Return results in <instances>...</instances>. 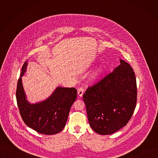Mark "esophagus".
<instances>
[{
	"instance_id": "esophagus-1",
	"label": "esophagus",
	"mask_w": 158,
	"mask_h": 158,
	"mask_svg": "<svg viewBox=\"0 0 158 158\" xmlns=\"http://www.w3.org/2000/svg\"><path fill=\"white\" fill-rule=\"evenodd\" d=\"M84 89L82 87H79L78 89H77V94H78V96L79 97H82V95H83V93H84Z\"/></svg>"
}]
</instances>
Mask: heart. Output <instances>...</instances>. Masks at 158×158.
<instances>
[{
  "label": "heart",
  "instance_id": "1",
  "mask_svg": "<svg viewBox=\"0 0 158 158\" xmlns=\"http://www.w3.org/2000/svg\"><path fill=\"white\" fill-rule=\"evenodd\" d=\"M101 69H98L96 72H94L93 74H92V76H91V79H96L99 74H100V73H101Z\"/></svg>",
  "mask_w": 158,
  "mask_h": 158
}]
</instances>
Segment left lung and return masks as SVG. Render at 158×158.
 I'll return each mask as SVG.
<instances>
[{"instance_id": "left-lung-1", "label": "left lung", "mask_w": 158, "mask_h": 158, "mask_svg": "<svg viewBox=\"0 0 158 158\" xmlns=\"http://www.w3.org/2000/svg\"><path fill=\"white\" fill-rule=\"evenodd\" d=\"M88 121L98 134L108 135L125 126L132 117L137 101L135 74L131 65L120 59V65L83 95Z\"/></svg>"}]
</instances>
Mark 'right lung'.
<instances>
[{"mask_svg":"<svg viewBox=\"0 0 158 158\" xmlns=\"http://www.w3.org/2000/svg\"><path fill=\"white\" fill-rule=\"evenodd\" d=\"M27 66V60L22 66L16 91L17 106L22 120L27 126L40 134L59 133L65 126L70 109L77 98V90L74 87L58 86L49 98L32 104L27 99L22 82Z\"/></svg>","mask_w":158,"mask_h":158,"instance_id":"right-lung-1","label":"right lung"}]
</instances>
